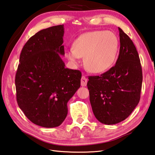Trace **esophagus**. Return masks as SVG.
Listing matches in <instances>:
<instances>
[{"instance_id": "34e87169", "label": "esophagus", "mask_w": 155, "mask_h": 155, "mask_svg": "<svg viewBox=\"0 0 155 155\" xmlns=\"http://www.w3.org/2000/svg\"><path fill=\"white\" fill-rule=\"evenodd\" d=\"M87 78L85 77V76H83L82 78H81V86L85 87L87 85Z\"/></svg>"}]
</instances>
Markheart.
<instances>
[{"label": "heart", "instance_id": "1", "mask_svg": "<svg viewBox=\"0 0 155 155\" xmlns=\"http://www.w3.org/2000/svg\"><path fill=\"white\" fill-rule=\"evenodd\" d=\"M119 49L117 36L110 31L96 30L83 34L73 47L66 50V56L74 65L84 58V65L93 73L105 72L114 65Z\"/></svg>", "mask_w": 155, "mask_h": 155}]
</instances>
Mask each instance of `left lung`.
<instances>
[{"label": "left lung", "instance_id": "1", "mask_svg": "<svg viewBox=\"0 0 155 155\" xmlns=\"http://www.w3.org/2000/svg\"><path fill=\"white\" fill-rule=\"evenodd\" d=\"M120 51L116 64L100 76H89L87 88L95 117L114 125L127 119L138 104L142 70L136 47L119 28Z\"/></svg>", "mask_w": 155, "mask_h": 155}]
</instances>
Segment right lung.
<instances>
[{
  "mask_svg": "<svg viewBox=\"0 0 155 155\" xmlns=\"http://www.w3.org/2000/svg\"><path fill=\"white\" fill-rule=\"evenodd\" d=\"M64 25L40 30L21 50L15 74L17 102L35 124L60 126L68 114L67 103L81 86L80 70L65 68Z\"/></svg>",
  "mask_w": 155,
  "mask_h": 155,
  "instance_id": "obj_1",
  "label": "right lung"
}]
</instances>
